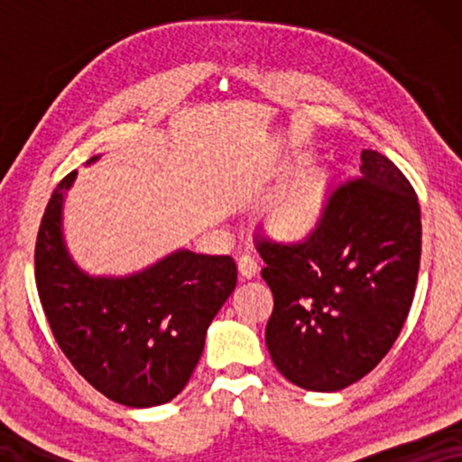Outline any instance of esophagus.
Masks as SVG:
<instances>
[{
    "label": "esophagus",
    "mask_w": 462,
    "mask_h": 462,
    "mask_svg": "<svg viewBox=\"0 0 462 462\" xmlns=\"http://www.w3.org/2000/svg\"><path fill=\"white\" fill-rule=\"evenodd\" d=\"M237 269H239V275H242L244 280H252V277L258 275V263H256V258L250 256V254L239 256Z\"/></svg>",
    "instance_id": "1"
}]
</instances>
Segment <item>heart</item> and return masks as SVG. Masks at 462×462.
<instances>
[{
  "instance_id": "b5f03b06",
  "label": "heart",
  "mask_w": 462,
  "mask_h": 462,
  "mask_svg": "<svg viewBox=\"0 0 462 462\" xmlns=\"http://www.w3.org/2000/svg\"><path fill=\"white\" fill-rule=\"evenodd\" d=\"M328 174L311 172L269 201L264 210L267 229L280 239H300L315 231L326 210Z\"/></svg>"
}]
</instances>
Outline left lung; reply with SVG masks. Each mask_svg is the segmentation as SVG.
<instances>
[{
	"mask_svg": "<svg viewBox=\"0 0 462 462\" xmlns=\"http://www.w3.org/2000/svg\"><path fill=\"white\" fill-rule=\"evenodd\" d=\"M359 172L334 189L305 239L256 236L273 292L267 349L307 391H340L376 368L414 299L422 233L414 189L378 151H362Z\"/></svg>",
	"mask_w": 462,
	"mask_h": 462,
	"instance_id": "8db88e82",
	"label": "left lung"
}]
</instances>
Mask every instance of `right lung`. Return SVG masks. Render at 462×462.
I'll use <instances>...</instances> for the list:
<instances>
[{
    "label": "right lung",
    "mask_w": 462,
    "mask_h": 462,
    "mask_svg": "<svg viewBox=\"0 0 462 462\" xmlns=\"http://www.w3.org/2000/svg\"><path fill=\"white\" fill-rule=\"evenodd\" d=\"M75 179L71 172L54 189L37 233L43 313L62 353L94 389L130 408L162 406L191 378L208 326L236 290L237 267L231 256L182 248L130 275L86 273L62 236Z\"/></svg>",
    "instance_id": "add662e5"
}]
</instances>
